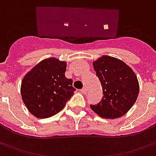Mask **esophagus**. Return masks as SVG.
Here are the masks:
<instances>
[{
	"mask_svg": "<svg viewBox=\"0 0 156 156\" xmlns=\"http://www.w3.org/2000/svg\"><path fill=\"white\" fill-rule=\"evenodd\" d=\"M80 92H81L82 94H84V95H86V92H87V90H86V87H83L82 89L80 90Z\"/></svg>",
	"mask_w": 156,
	"mask_h": 156,
	"instance_id": "esophagus-1",
	"label": "esophagus"
}]
</instances>
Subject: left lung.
I'll return each mask as SVG.
<instances>
[{
    "label": "left lung",
    "mask_w": 156,
    "mask_h": 156,
    "mask_svg": "<svg viewBox=\"0 0 156 156\" xmlns=\"http://www.w3.org/2000/svg\"><path fill=\"white\" fill-rule=\"evenodd\" d=\"M103 90L101 101L90 105L92 111L106 119L119 118L136 101L139 82L131 68L119 59L103 55L93 62Z\"/></svg>",
    "instance_id": "8db88e82"
}]
</instances>
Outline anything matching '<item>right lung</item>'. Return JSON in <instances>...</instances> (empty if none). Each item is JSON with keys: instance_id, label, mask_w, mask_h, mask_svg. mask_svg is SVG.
<instances>
[{"instance_id": "obj_1", "label": "right lung", "mask_w": 156, "mask_h": 156, "mask_svg": "<svg viewBox=\"0 0 156 156\" xmlns=\"http://www.w3.org/2000/svg\"><path fill=\"white\" fill-rule=\"evenodd\" d=\"M66 62L56 58L41 61L21 81L20 94L28 111L37 118L56 115L66 106L76 89L65 76Z\"/></svg>"}]
</instances>
